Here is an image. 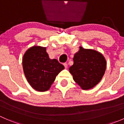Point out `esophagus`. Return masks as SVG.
<instances>
[{
  "label": "esophagus",
  "mask_w": 124,
  "mask_h": 124,
  "mask_svg": "<svg viewBox=\"0 0 124 124\" xmlns=\"http://www.w3.org/2000/svg\"><path fill=\"white\" fill-rule=\"evenodd\" d=\"M63 65H64L65 68H68V64H67V63H63Z\"/></svg>",
  "instance_id": "1"
}]
</instances>
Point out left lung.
Masks as SVG:
<instances>
[{
    "label": "left lung",
    "mask_w": 124,
    "mask_h": 124,
    "mask_svg": "<svg viewBox=\"0 0 124 124\" xmlns=\"http://www.w3.org/2000/svg\"><path fill=\"white\" fill-rule=\"evenodd\" d=\"M74 63L70 67L74 82L83 90L95 87L102 79L106 69V60L100 52L79 47L74 54Z\"/></svg>",
    "instance_id": "left-lung-1"
}]
</instances>
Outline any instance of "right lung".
Wrapping results in <instances>:
<instances>
[{"label":"right lung","mask_w":124,"mask_h":124,"mask_svg":"<svg viewBox=\"0 0 124 124\" xmlns=\"http://www.w3.org/2000/svg\"><path fill=\"white\" fill-rule=\"evenodd\" d=\"M23 68L27 82L38 92L50 89L56 76L64 66L56 59H50L46 47L34 46L26 51L23 57Z\"/></svg>","instance_id":"obj_1"}]
</instances>
